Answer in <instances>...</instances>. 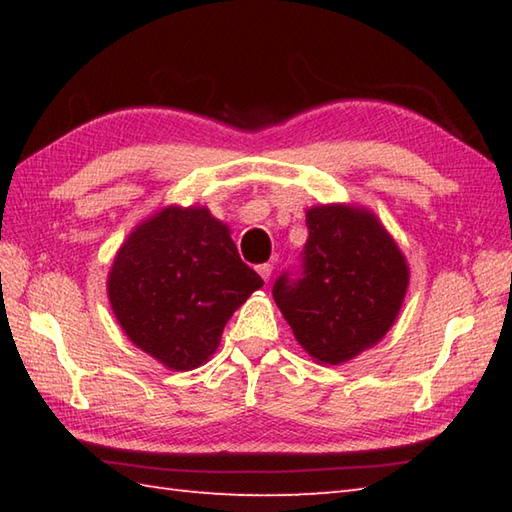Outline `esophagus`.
<instances>
[{"label": "esophagus", "instance_id": "34e87169", "mask_svg": "<svg viewBox=\"0 0 512 512\" xmlns=\"http://www.w3.org/2000/svg\"><path fill=\"white\" fill-rule=\"evenodd\" d=\"M257 273H259V277H262L264 281H268L270 275H273V264H259L257 266Z\"/></svg>", "mask_w": 512, "mask_h": 512}]
</instances>
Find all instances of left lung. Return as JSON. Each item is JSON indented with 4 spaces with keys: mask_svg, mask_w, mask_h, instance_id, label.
Listing matches in <instances>:
<instances>
[{
    "mask_svg": "<svg viewBox=\"0 0 512 512\" xmlns=\"http://www.w3.org/2000/svg\"><path fill=\"white\" fill-rule=\"evenodd\" d=\"M306 224L301 270L281 275L273 297L303 350L339 365L394 325L409 286L407 259L376 215L358 206H312Z\"/></svg>",
    "mask_w": 512,
    "mask_h": 512,
    "instance_id": "left-lung-1",
    "label": "left lung"
}]
</instances>
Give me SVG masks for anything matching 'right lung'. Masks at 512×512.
Listing matches in <instances>:
<instances>
[{
	"instance_id": "obj_1",
	"label": "right lung",
	"mask_w": 512,
	"mask_h": 512,
	"mask_svg": "<svg viewBox=\"0 0 512 512\" xmlns=\"http://www.w3.org/2000/svg\"><path fill=\"white\" fill-rule=\"evenodd\" d=\"M262 286L231 228L204 206H167L138 224L107 277L129 341L176 372L209 361L226 321Z\"/></svg>"
}]
</instances>
